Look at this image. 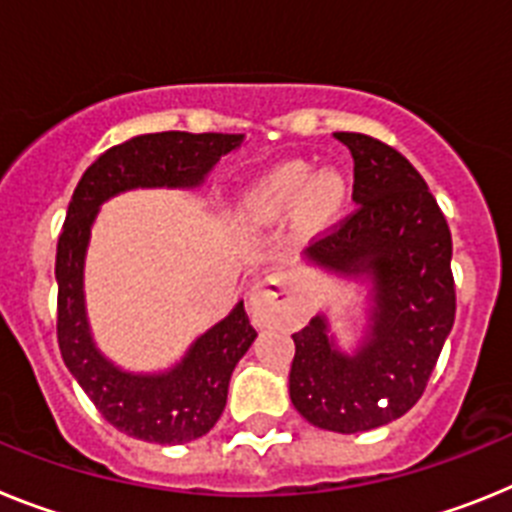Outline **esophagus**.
I'll return each mask as SVG.
<instances>
[{"label":"esophagus","mask_w":512,"mask_h":512,"mask_svg":"<svg viewBox=\"0 0 512 512\" xmlns=\"http://www.w3.org/2000/svg\"><path fill=\"white\" fill-rule=\"evenodd\" d=\"M291 309L288 301V286L283 275H265L250 291V314L257 327L281 322Z\"/></svg>","instance_id":"34e87169"}]
</instances>
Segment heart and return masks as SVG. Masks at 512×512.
<instances>
[{"mask_svg":"<svg viewBox=\"0 0 512 512\" xmlns=\"http://www.w3.org/2000/svg\"><path fill=\"white\" fill-rule=\"evenodd\" d=\"M309 177V164H283L252 190L250 206L262 216H278V213L291 211V208L299 206V201H304L306 216L324 219L345 198V182L335 172H322L311 182Z\"/></svg>","mask_w":512,"mask_h":512,"instance_id":"heart-1","label":"heart"}]
</instances>
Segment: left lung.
Returning <instances> with one entry per match:
<instances>
[{
    "mask_svg": "<svg viewBox=\"0 0 512 512\" xmlns=\"http://www.w3.org/2000/svg\"><path fill=\"white\" fill-rule=\"evenodd\" d=\"M353 154L358 206L319 231L309 257L373 278L371 332L355 355L337 353L314 317L293 335V407L322 430L363 433L412 410L456 319L451 229L420 172L366 133H335Z\"/></svg>",
    "mask_w": 512,
    "mask_h": 512,
    "instance_id": "8db88e82",
    "label": "left lung"
}]
</instances>
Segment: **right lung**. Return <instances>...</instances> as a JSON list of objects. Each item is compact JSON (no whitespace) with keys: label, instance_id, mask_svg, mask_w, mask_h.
<instances>
[{"label":"right lung","instance_id":"obj_1","mask_svg":"<svg viewBox=\"0 0 512 512\" xmlns=\"http://www.w3.org/2000/svg\"><path fill=\"white\" fill-rule=\"evenodd\" d=\"M242 144L239 133H146L113 146L87 167L71 195L56 247V337L61 358L100 415L139 441L188 443L206 435L226 407V391L257 332L244 304L206 335L185 361L162 376H133L110 366L92 345L84 317L82 270L90 229L102 201L131 188H190L203 180L221 154Z\"/></svg>","mask_w":512,"mask_h":512}]
</instances>
